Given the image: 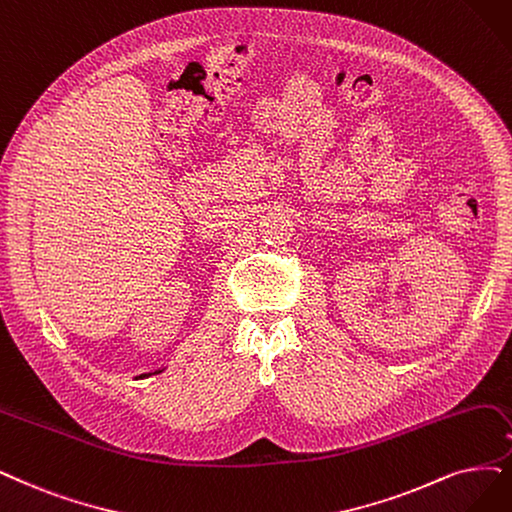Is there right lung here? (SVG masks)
Instances as JSON below:
<instances>
[{
  "mask_svg": "<svg viewBox=\"0 0 512 512\" xmlns=\"http://www.w3.org/2000/svg\"><path fill=\"white\" fill-rule=\"evenodd\" d=\"M156 373H160V371H156ZM145 375H147V373H145Z\"/></svg>",
  "mask_w": 512,
  "mask_h": 512,
  "instance_id": "right-lung-1",
  "label": "right lung"
}]
</instances>
